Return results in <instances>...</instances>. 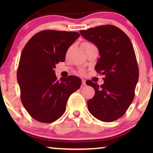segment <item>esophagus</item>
Here are the masks:
<instances>
[{"instance_id":"1","label":"esophagus","mask_w":153,"mask_h":153,"mask_svg":"<svg viewBox=\"0 0 153 153\" xmlns=\"http://www.w3.org/2000/svg\"><path fill=\"white\" fill-rule=\"evenodd\" d=\"M82 83L83 86H86V80H85V79H82Z\"/></svg>"}]
</instances>
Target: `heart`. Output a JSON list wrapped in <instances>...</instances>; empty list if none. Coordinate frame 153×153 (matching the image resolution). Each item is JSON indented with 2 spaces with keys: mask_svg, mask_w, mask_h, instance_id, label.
Masks as SVG:
<instances>
[{
  "mask_svg": "<svg viewBox=\"0 0 153 153\" xmlns=\"http://www.w3.org/2000/svg\"><path fill=\"white\" fill-rule=\"evenodd\" d=\"M94 46V45H92V44H91V43H89V42H86V43L84 44V48L85 50H86V49H87L88 48L91 47V46Z\"/></svg>",
  "mask_w": 153,
  "mask_h": 153,
  "instance_id": "heart-1",
  "label": "heart"
}]
</instances>
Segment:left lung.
Returning <instances> with one entry per match:
<instances>
[{
  "label": "left lung",
  "instance_id": "8db88e82",
  "mask_svg": "<svg viewBox=\"0 0 153 153\" xmlns=\"http://www.w3.org/2000/svg\"><path fill=\"white\" fill-rule=\"evenodd\" d=\"M86 40L97 46L100 58L95 70L105 76L104 84L90 80L86 84L95 90L88 101L90 113L104 122L118 120L125 114L134 97L139 71L130 40L122 30L112 25L80 30Z\"/></svg>",
  "mask_w": 153,
  "mask_h": 153
}]
</instances>
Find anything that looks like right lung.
Listing matches in <instances>:
<instances>
[{
	"label": "right lung",
	"instance_id": "1",
	"mask_svg": "<svg viewBox=\"0 0 153 153\" xmlns=\"http://www.w3.org/2000/svg\"><path fill=\"white\" fill-rule=\"evenodd\" d=\"M79 33L45 30L36 33L24 46L20 56L17 78L21 100L31 117L51 123L65 111L72 93L81 86V79L70 76L56 79V64L65 59L68 48Z\"/></svg>",
	"mask_w": 153,
	"mask_h": 153
}]
</instances>
